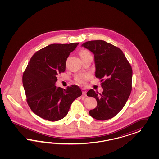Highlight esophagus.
I'll return each mask as SVG.
<instances>
[{
  "instance_id": "obj_1",
  "label": "esophagus",
  "mask_w": 159,
  "mask_h": 159,
  "mask_svg": "<svg viewBox=\"0 0 159 159\" xmlns=\"http://www.w3.org/2000/svg\"><path fill=\"white\" fill-rule=\"evenodd\" d=\"M82 91L83 95L84 96H86V90L84 89H82Z\"/></svg>"
}]
</instances>
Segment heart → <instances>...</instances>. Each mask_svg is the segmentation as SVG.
Segmentation results:
<instances>
[{
	"instance_id": "obj_1",
	"label": "heart",
	"mask_w": 159,
	"mask_h": 159,
	"mask_svg": "<svg viewBox=\"0 0 159 159\" xmlns=\"http://www.w3.org/2000/svg\"><path fill=\"white\" fill-rule=\"evenodd\" d=\"M90 53L87 51V50H83L80 53V56L81 57H84V56H86L88 55H90ZM90 78V75H87V74H79L77 75L75 77V80L76 81L80 83V84H84L87 80Z\"/></svg>"
}]
</instances>
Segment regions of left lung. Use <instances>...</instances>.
<instances>
[{"label": "left lung", "instance_id": "obj_1", "mask_svg": "<svg viewBox=\"0 0 159 159\" xmlns=\"http://www.w3.org/2000/svg\"><path fill=\"white\" fill-rule=\"evenodd\" d=\"M94 55L95 76L101 79L103 92L89 90L87 96L96 98V108L89 114L97 120H105L118 114L132 90V69L120 49L102 40L90 41L82 45Z\"/></svg>", "mask_w": 159, "mask_h": 159}]
</instances>
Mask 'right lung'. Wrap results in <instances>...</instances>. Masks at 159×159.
I'll return each mask as SVG.
<instances>
[{
    "instance_id": "add662e5",
    "label": "right lung",
    "mask_w": 159,
    "mask_h": 159,
    "mask_svg": "<svg viewBox=\"0 0 159 159\" xmlns=\"http://www.w3.org/2000/svg\"><path fill=\"white\" fill-rule=\"evenodd\" d=\"M78 44L49 45L34 53L23 73L27 103L34 114L44 120H62L73 101L82 96L81 89L76 85L66 89L55 86L57 75L65 72L67 58Z\"/></svg>"
}]
</instances>
